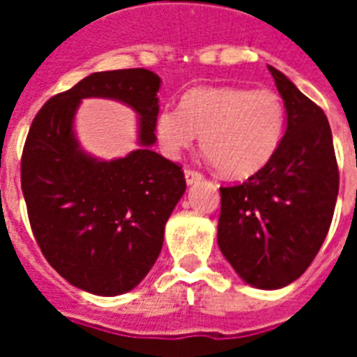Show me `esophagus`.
<instances>
[{
    "label": "esophagus",
    "instance_id": "34e87169",
    "mask_svg": "<svg viewBox=\"0 0 357 357\" xmlns=\"http://www.w3.org/2000/svg\"><path fill=\"white\" fill-rule=\"evenodd\" d=\"M202 179H204V176H202L198 170L185 168V181H187V185H195V183H198V181H202Z\"/></svg>",
    "mask_w": 357,
    "mask_h": 357
}]
</instances>
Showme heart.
<instances>
[{
  "instance_id": "1",
  "label": "heart",
  "mask_w": 357,
  "mask_h": 357,
  "mask_svg": "<svg viewBox=\"0 0 357 357\" xmlns=\"http://www.w3.org/2000/svg\"><path fill=\"white\" fill-rule=\"evenodd\" d=\"M285 133V105L271 89L196 86L176 109H162L155 135L162 151L178 157L200 135L202 151L218 174L248 178L271 161Z\"/></svg>"
}]
</instances>
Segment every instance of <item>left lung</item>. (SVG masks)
<instances>
[{"instance_id": "8db88e82", "label": "left lung", "mask_w": 357, "mask_h": 357, "mask_svg": "<svg viewBox=\"0 0 357 357\" xmlns=\"http://www.w3.org/2000/svg\"><path fill=\"white\" fill-rule=\"evenodd\" d=\"M268 70L287 113L285 135L259 172L220 187L217 238L244 282L282 289L304 274L326 238L339 170L324 111L280 70Z\"/></svg>"}]
</instances>
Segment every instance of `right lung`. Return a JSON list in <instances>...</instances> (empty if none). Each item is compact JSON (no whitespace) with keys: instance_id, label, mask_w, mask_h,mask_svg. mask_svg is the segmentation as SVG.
Instances as JSON below:
<instances>
[{"instance_id":"obj_1","label":"right lung","mask_w":357,"mask_h":357,"mask_svg":"<svg viewBox=\"0 0 357 357\" xmlns=\"http://www.w3.org/2000/svg\"><path fill=\"white\" fill-rule=\"evenodd\" d=\"M159 75L144 68L96 72L50 98L22 153V192L47 263L86 293L137 287L161 254L165 224L185 192L183 170L151 150ZM109 97L139 114V150L100 162L80 150L73 116L81 99Z\"/></svg>"}]
</instances>
